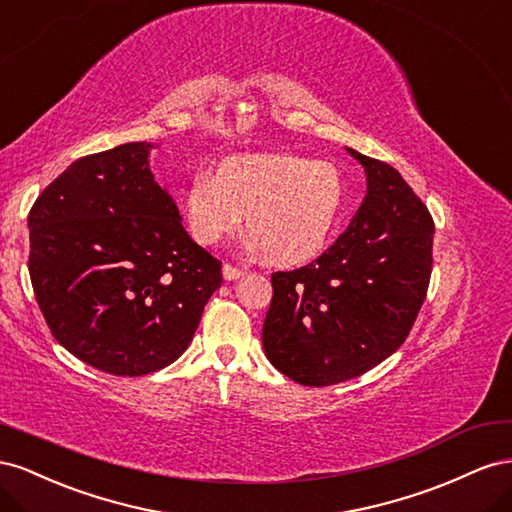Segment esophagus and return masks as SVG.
I'll return each mask as SVG.
<instances>
[{
    "label": "esophagus",
    "mask_w": 512,
    "mask_h": 512,
    "mask_svg": "<svg viewBox=\"0 0 512 512\" xmlns=\"http://www.w3.org/2000/svg\"><path fill=\"white\" fill-rule=\"evenodd\" d=\"M240 276H244L242 268H236L231 264H223V279L225 281H236V279H240Z\"/></svg>",
    "instance_id": "esophagus-1"
}]
</instances>
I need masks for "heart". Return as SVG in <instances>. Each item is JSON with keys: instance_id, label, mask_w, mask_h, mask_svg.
Instances as JSON below:
<instances>
[{"instance_id": "obj_1", "label": "heart", "mask_w": 512, "mask_h": 512, "mask_svg": "<svg viewBox=\"0 0 512 512\" xmlns=\"http://www.w3.org/2000/svg\"><path fill=\"white\" fill-rule=\"evenodd\" d=\"M193 240L212 246L242 223L251 246L281 268L304 266L324 253L343 206L345 180L324 160L294 154H244L199 171L180 195Z\"/></svg>"}]
</instances>
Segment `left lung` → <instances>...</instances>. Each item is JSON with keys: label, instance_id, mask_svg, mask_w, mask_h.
I'll list each match as a JSON object with an SVG mask.
<instances>
[{"label": "left lung", "instance_id": "8db88e82", "mask_svg": "<svg viewBox=\"0 0 512 512\" xmlns=\"http://www.w3.org/2000/svg\"><path fill=\"white\" fill-rule=\"evenodd\" d=\"M367 173L352 223L309 266L272 274L268 360L302 386H332L397 352L425 302L433 218L397 169L347 148Z\"/></svg>", "mask_w": 512, "mask_h": 512}]
</instances>
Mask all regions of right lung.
<instances>
[{"mask_svg": "<svg viewBox=\"0 0 512 512\" xmlns=\"http://www.w3.org/2000/svg\"><path fill=\"white\" fill-rule=\"evenodd\" d=\"M152 143L83 156L29 210V279L51 334L72 356L120 377L178 360L221 261L182 227L150 171Z\"/></svg>", "mask_w": 512, "mask_h": 512, "instance_id": "1", "label": "right lung"}]
</instances>
